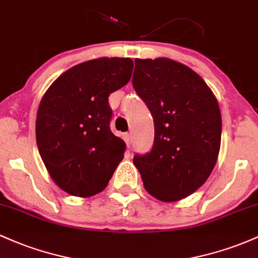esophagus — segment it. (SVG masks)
<instances>
[{
    "label": "esophagus",
    "mask_w": 258,
    "mask_h": 258,
    "mask_svg": "<svg viewBox=\"0 0 258 258\" xmlns=\"http://www.w3.org/2000/svg\"><path fill=\"white\" fill-rule=\"evenodd\" d=\"M123 140H124V142H126L127 147L131 146V143H132V134H131V132H126V134L123 135Z\"/></svg>",
    "instance_id": "esophagus-1"
}]
</instances>
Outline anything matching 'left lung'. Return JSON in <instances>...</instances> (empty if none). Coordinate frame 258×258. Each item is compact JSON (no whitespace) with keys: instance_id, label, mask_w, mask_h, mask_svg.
Masks as SVG:
<instances>
[{"instance_id":"1","label":"left lung","mask_w":258,"mask_h":258,"mask_svg":"<svg viewBox=\"0 0 258 258\" xmlns=\"http://www.w3.org/2000/svg\"><path fill=\"white\" fill-rule=\"evenodd\" d=\"M132 84L154 120L151 152L134 164L153 197L174 202L194 194L217 163L222 137L218 101L195 71L169 58H136Z\"/></svg>"}]
</instances>
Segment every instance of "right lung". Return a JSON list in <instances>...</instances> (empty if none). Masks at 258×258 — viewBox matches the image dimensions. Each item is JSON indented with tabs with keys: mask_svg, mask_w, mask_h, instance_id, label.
<instances>
[{
	"mask_svg": "<svg viewBox=\"0 0 258 258\" xmlns=\"http://www.w3.org/2000/svg\"><path fill=\"white\" fill-rule=\"evenodd\" d=\"M134 61L103 57L72 67L45 93L36 116L40 157L56 185L90 197L106 187L126 144L110 130L109 95L128 83Z\"/></svg>",
	"mask_w": 258,
	"mask_h": 258,
	"instance_id": "obj_1",
	"label": "right lung"
}]
</instances>
